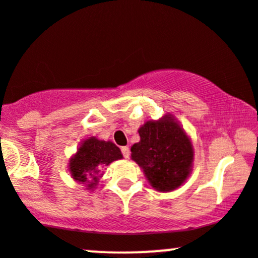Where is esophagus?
I'll use <instances>...</instances> for the list:
<instances>
[{
  "mask_svg": "<svg viewBox=\"0 0 258 258\" xmlns=\"http://www.w3.org/2000/svg\"><path fill=\"white\" fill-rule=\"evenodd\" d=\"M121 152H122V155L125 159L130 158V148L128 147H122L121 148Z\"/></svg>",
  "mask_w": 258,
  "mask_h": 258,
  "instance_id": "1",
  "label": "esophagus"
}]
</instances>
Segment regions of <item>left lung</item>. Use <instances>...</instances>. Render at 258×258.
<instances>
[{
	"instance_id": "left-lung-1",
	"label": "left lung",
	"mask_w": 258,
	"mask_h": 258,
	"mask_svg": "<svg viewBox=\"0 0 258 258\" xmlns=\"http://www.w3.org/2000/svg\"><path fill=\"white\" fill-rule=\"evenodd\" d=\"M141 141L131 147V159L143 170L155 190H176L193 170L194 148L179 121L167 112L138 128Z\"/></svg>"
}]
</instances>
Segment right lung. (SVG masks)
<instances>
[{"mask_svg":"<svg viewBox=\"0 0 258 258\" xmlns=\"http://www.w3.org/2000/svg\"><path fill=\"white\" fill-rule=\"evenodd\" d=\"M120 159H122L121 150L112 142L88 137L69 159L70 176L87 190H93L104 174V168Z\"/></svg>","mask_w":258,"mask_h":258,"instance_id":"right-lung-1","label":"right lung"}]
</instances>
